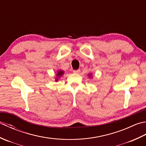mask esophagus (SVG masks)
<instances>
[{
    "mask_svg": "<svg viewBox=\"0 0 146 146\" xmlns=\"http://www.w3.org/2000/svg\"><path fill=\"white\" fill-rule=\"evenodd\" d=\"M80 70H73V73H75V74H78L80 73Z\"/></svg>",
    "mask_w": 146,
    "mask_h": 146,
    "instance_id": "esophagus-1",
    "label": "esophagus"
}]
</instances>
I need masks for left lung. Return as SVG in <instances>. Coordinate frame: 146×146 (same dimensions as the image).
Masks as SVG:
<instances>
[{
	"instance_id": "1",
	"label": "left lung",
	"mask_w": 146,
	"mask_h": 146,
	"mask_svg": "<svg viewBox=\"0 0 146 146\" xmlns=\"http://www.w3.org/2000/svg\"><path fill=\"white\" fill-rule=\"evenodd\" d=\"M88 76L89 78H92V75L91 73H89L88 75Z\"/></svg>"
}]
</instances>
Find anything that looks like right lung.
Returning <instances> with one entry per match:
<instances>
[{
	"mask_svg": "<svg viewBox=\"0 0 146 146\" xmlns=\"http://www.w3.org/2000/svg\"><path fill=\"white\" fill-rule=\"evenodd\" d=\"M64 71L63 70H60L57 71L56 75V77H55V81L58 82L59 78H60V77L62 76V75H64Z\"/></svg>",
	"mask_w": 146,
	"mask_h": 146,
	"instance_id": "obj_1",
	"label": "right lung"
}]
</instances>
